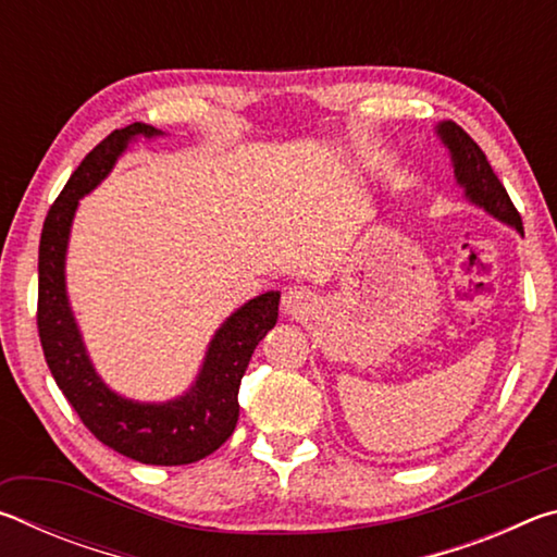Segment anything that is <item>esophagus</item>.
<instances>
[{
    "mask_svg": "<svg viewBox=\"0 0 557 557\" xmlns=\"http://www.w3.org/2000/svg\"><path fill=\"white\" fill-rule=\"evenodd\" d=\"M317 297L307 287H289L282 297V307L289 317H307L314 309Z\"/></svg>",
    "mask_w": 557,
    "mask_h": 557,
    "instance_id": "34e87169",
    "label": "esophagus"
}]
</instances>
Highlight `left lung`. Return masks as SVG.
Segmentation results:
<instances>
[{
    "mask_svg": "<svg viewBox=\"0 0 557 557\" xmlns=\"http://www.w3.org/2000/svg\"><path fill=\"white\" fill-rule=\"evenodd\" d=\"M437 135L442 145L449 149L457 184L465 188L467 199L476 203L479 209H484L488 215H494V219L523 233L521 213L516 211V206L508 199L504 184L498 182L492 164L486 162V154L479 149L474 139L451 120L437 125Z\"/></svg>",
    "mask_w": 557,
    "mask_h": 557,
    "instance_id": "obj_1",
    "label": "left lung"
}]
</instances>
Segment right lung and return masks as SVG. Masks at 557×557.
Here are the masks:
<instances>
[{
  "instance_id": "right-lung-1",
  "label": "right lung",
  "mask_w": 557,
  "mask_h": 557,
  "mask_svg": "<svg viewBox=\"0 0 557 557\" xmlns=\"http://www.w3.org/2000/svg\"><path fill=\"white\" fill-rule=\"evenodd\" d=\"M145 122L110 132L71 174L44 221L39 243V338L55 385L102 445L143 465L176 467L209 457L233 435L238 388L250 356L277 324L280 292L245 301L213 334L191 388L166 403H139L110 391L92 369L65 292V250L75 209L137 137H162Z\"/></svg>"
}]
</instances>
